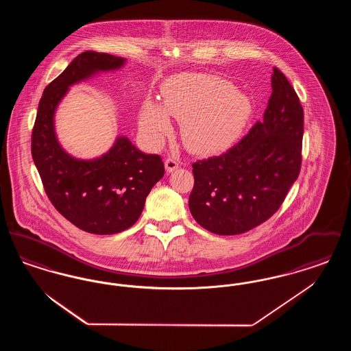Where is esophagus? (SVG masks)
<instances>
[{
  "instance_id": "34e87169",
  "label": "esophagus",
  "mask_w": 351,
  "mask_h": 351,
  "mask_svg": "<svg viewBox=\"0 0 351 351\" xmlns=\"http://www.w3.org/2000/svg\"><path fill=\"white\" fill-rule=\"evenodd\" d=\"M165 165H166V171H167V172H173L175 169L179 168L180 162H179V159H176V158L168 156L167 159H166V162H165Z\"/></svg>"
}]
</instances>
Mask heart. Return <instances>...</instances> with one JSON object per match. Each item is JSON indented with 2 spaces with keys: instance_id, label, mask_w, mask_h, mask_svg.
Returning <instances> with one entry per match:
<instances>
[{
  "instance_id": "obj_1",
  "label": "heart",
  "mask_w": 351,
  "mask_h": 351,
  "mask_svg": "<svg viewBox=\"0 0 351 351\" xmlns=\"http://www.w3.org/2000/svg\"><path fill=\"white\" fill-rule=\"evenodd\" d=\"M250 99L235 90L226 79L205 73H186L169 80L162 92V106L146 101L139 125L152 141L171 130L169 118L182 122V136L188 150L208 154L235 142L250 122Z\"/></svg>"
}]
</instances>
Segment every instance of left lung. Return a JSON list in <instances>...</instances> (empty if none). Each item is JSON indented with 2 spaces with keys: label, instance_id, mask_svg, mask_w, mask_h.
Returning <instances> with one entry per match:
<instances>
[{
  "label": "left lung",
  "instance_id": "1",
  "mask_svg": "<svg viewBox=\"0 0 351 351\" xmlns=\"http://www.w3.org/2000/svg\"><path fill=\"white\" fill-rule=\"evenodd\" d=\"M263 119L219 156L192 165L189 210L210 233L235 235L267 221L301 167L304 112L283 72L274 68Z\"/></svg>",
  "mask_w": 351,
  "mask_h": 351
}]
</instances>
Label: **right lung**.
Wrapping results in <instances>:
<instances>
[{
    "label": "right lung",
    "mask_w": 351,
    "mask_h": 351,
    "mask_svg": "<svg viewBox=\"0 0 351 351\" xmlns=\"http://www.w3.org/2000/svg\"><path fill=\"white\" fill-rule=\"evenodd\" d=\"M125 62L96 51L77 55L46 86L34 123L32 155L45 191L63 217L88 233H121L133 226L165 175L162 158L138 150L128 136H118L106 154L88 160L69 155L56 138L55 112L69 86Z\"/></svg>",
    "instance_id": "add662e5"
}]
</instances>
